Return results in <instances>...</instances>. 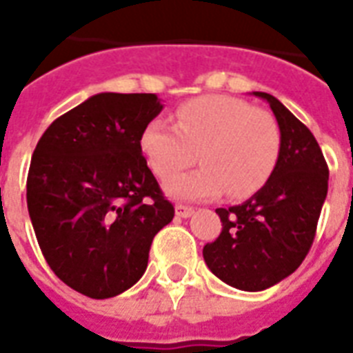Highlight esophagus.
<instances>
[{"label": "esophagus", "instance_id": "esophagus-1", "mask_svg": "<svg viewBox=\"0 0 353 353\" xmlns=\"http://www.w3.org/2000/svg\"><path fill=\"white\" fill-rule=\"evenodd\" d=\"M192 214H194L192 207H187V205H176L177 218H190Z\"/></svg>", "mask_w": 353, "mask_h": 353}]
</instances>
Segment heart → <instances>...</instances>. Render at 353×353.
I'll return each mask as SVG.
<instances>
[{"instance_id":"1","label":"heart","mask_w":353,"mask_h":353,"mask_svg":"<svg viewBox=\"0 0 353 353\" xmlns=\"http://www.w3.org/2000/svg\"><path fill=\"white\" fill-rule=\"evenodd\" d=\"M176 124L150 121L141 152L155 176L168 177L201 159V168L165 183L176 199H210L227 190L241 199L271 179L282 154V133L271 113L227 95L199 97L177 108Z\"/></svg>"}]
</instances>
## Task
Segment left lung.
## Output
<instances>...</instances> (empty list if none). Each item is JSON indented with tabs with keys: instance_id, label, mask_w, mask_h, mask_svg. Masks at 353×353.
<instances>
[{
	"instance_id": "1",
	"label": "left lung",
	"mask_w": 353,
	"mask_h": 353,
	"mask_svg": "<svg viewBox=\"0 0 353 353\" xmlns=\"http://www.w3.org/2000/svg\"><path fill=\"white\" fill-rule=\"evenodd\" d=\"M282 133L276 170L256 194L229 209H216L220 236L203 247L207 268L241 291H263L290 276L313 243L328 194V165L313 133L269 93Z\"/></svg>"
}]
</instances>
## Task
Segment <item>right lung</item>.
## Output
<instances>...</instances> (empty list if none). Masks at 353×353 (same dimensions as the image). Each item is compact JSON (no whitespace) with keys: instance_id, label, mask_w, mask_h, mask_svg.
Here are the masks:
<instances>
[{"instance_id":"obj_1","label":"right lung","mask_w":353,"mask_h":353,"mask_svg":"<svg viewBox=\"0 0 353 353\" xmlns=\"http://www.w3.org/2000/svg\"><path fill=\"white\" fill-rule=\"evenodd\" d=\"M161 110L154 93H99L36 144L27 177L36 238L58 279L90 299L130 290L174 218L139 144Z\"/></svg>"}]
</instances>
